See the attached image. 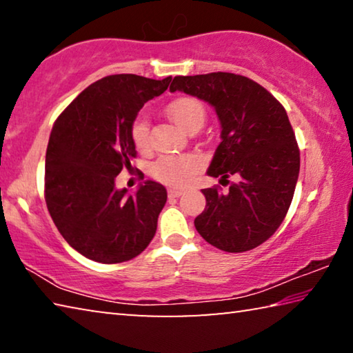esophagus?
I'll use <instances>...</instances> for the list:
<instances>
[{
	"label": "esophagus",
	"instance_id": "34e87169",
	"mask_svg": "<svg viewBox=\"0 0 353 353\" xmlns=\"http://www.w3.org/2000/svg\"><path fill=\"white\" fill-rule=\"evenodd\" d=\"M183 193H185V190H181V188H170L168 190L170 198H179V196H182Z\"/></svg>",
	"mask_w": 353,
	"mask_h": 353
}]
</instances>
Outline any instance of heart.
Segmentation results:
<instances>
[{
	"instance_id": "1",
	"label": "heart",
	"mask_w": 353,
	"mask_h": 353,
	"mask_svg": "<svg viewBox=\"0 0 353 353\" xmlns=\"http://www.w3.org/2000/svg\"><path fill=\"white\" fill-rule=\"evenodd\" d=\"M170 118L185 132L191 129L199 128L204 124L205 109L198 99L182 97L172 101L168 105ZM130 137L134 145L140 151L149 148V124L146 118H137L132 128H130ZM201 170V160L194 154H181V155H163L155 160L151 166L152 176L157 181L163 182L171 187H185L191 182L196 172Z\"/></svg>"
}]
</instances>
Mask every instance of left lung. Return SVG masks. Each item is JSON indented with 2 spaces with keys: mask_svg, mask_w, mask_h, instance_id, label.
Wrapping results in <instances>:
<instances>
[{
  "mask_svg": "<svg viewBox=\"0 0 353 353\" xmlns=\"http://www.w3.org/2000/svg\"><path fill=\"white\" fill-rule=\"evenodd\" d=\"M171 92L210 104L221 124V143L207 174L238 182L205 188L207 205L194 227L212 246L246 252L282 224L294 196L301 154L283 105L246 76L208 73L176 76Z\"/></svg>",
  "mask_w": 353,
  "mask_h": 353,
  "instance_id": "1",
  "label": "left lung"
}]
</instances>
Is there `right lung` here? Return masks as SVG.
Masks as SVG:
<instances>
[{
	"label": "right lung",
	"mask_w": 353,
	"mask_h": 353,
	"mask_svg": "<svg viewBox=\"0 0 353 353\" xmlns=\"http://www.w3.org/2000/svg\"><path fill=\"white\" fill-rule=\"evenodd\" d=\"M162 81L112 74L88 85L52 126L45 160V201L71 248L98 263L140 255L157 230L166 202L162 183L145 181L135 194L115 188L137 151L130 128L145 103L168 88Z\"/></svg>",
	"instance_id": "obj_1"
}]
</instances>
